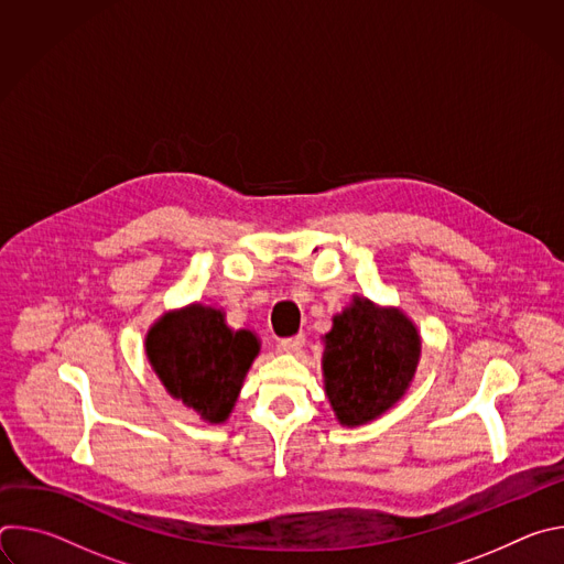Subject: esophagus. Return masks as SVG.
<instances>
[{
    "label": "esophagus",
    "mask_w": 564,
    "mask_h": 564,
    "mask_svg": "<svg viewBox=\"0 0 564 564\" xmlns=\"http://www.w3.org/2000/svg\"><path fill=\"white\" fill-rule=\"evenodd\" d=\"M303 346H305V337H303V335H294V337L281 339V350H283V352H290V355L301 352Z\"/></svg>",
    "instance_id": "esophagus-1"
}]
</instances>
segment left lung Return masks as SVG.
Segmentation results:
<instances>
[{
  "label": "left lung",
  "instance_id": "1",
  "mask_svg": "<svg viewBox=\"0 0 564 564\" xmlns=\"http://www.w3.org/2000/svg\"><path fill=\"white\" fill-rule=\"evenodd\" d=\"M324 381L339 424L352 429L381 417L409 390L422 339L413 321L397 307H379L364 296L333 318L324 337Z\"/></svg>",
  "mask_w": 564,
  "mask_h": 564
}]
</instances>
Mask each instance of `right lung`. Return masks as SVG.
<instances>
[{
  "mask_svg": "<svg viewBox=\"0 0 564 564\" xmlns=\"http://www.w3.org/2000/svg\"><path fill=\"white\" fill-rule=\"evenodd\" d=\"M261 350L252 330H231L225 314L192 303L160 316L144 339L147 359L174 399L209 424H223Z\"/></svg>",
  "mask_w": 564,
  "mask_h": 564,
  "instance_id": "1",
  "label": "right lung"
}]
</instances>
